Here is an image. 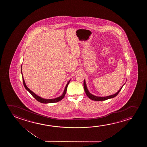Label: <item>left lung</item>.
Instances as JSON below:
<instances>
[{"label":"left lung","instance_id":"left-lung-1","mask_svg":"<svg viewBox=\"0 0 147 147\" xmlns=\"http://www.w3.org/2000/svg\"><path fill=\"white\" fill-rule=\"evenodd\" d=\"M83 85H84V88L85 92V93H86V94L87 95V96L90 99L92 100L98 101L105 100H107V99H108L112 98L115 97L117 96V95L119 94V92H120V91L121 90V89H122L123 87V86L121 87V89L118 91V92H117L115 94L111 95H109V96H107L98 97L96 96H94V95H93L92 94H91L89 92L88 90L87 89V88L86 84V83H85V80H84Z\"/></svg>","mask_w":147,"mask_h":147}]
</instances>
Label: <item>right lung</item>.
I'll return each instance as SVG.
<instances>
[{
	"label": "right lung",
	"instance_id": "obj_1",
	"mask_svg": "<svg viewBox=\"0 0 147 147\" xmlns=\"http://www.w3.org/2000/svg\"><path fill=\"white\" fill-rule=\"evenodd\" d=\"M21 72H22V66H21ZM22 81H23V83H24V85L25 88L26 89V90L28 91L30 93L32 96L34 97V98L36 99V100L38 101V102H40L42 103H50L57 102H58L59 101L61 100L64 97L65 94H66V93L67 87H68L69 83L70 81V80L67 83L66 86L65 87L64 91V92L63 93V94L61 96L57 97V98H56L47 99L42 98V97L38 96L35 93L33 92L32 91L30 90V89L28 88V87L26 86V84L25 82H24V79L23 77H22Z\"/></svg>",
	"mask_w": 147,
	"mask_h": 147
}]
</instances>
